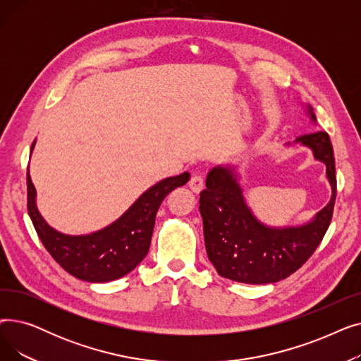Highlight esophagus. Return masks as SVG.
Wrapping results in <instances>:
<instances>
[{
    "instance_id": "1",
    "label": "esophagus",
    "mask_w": 361,
    "mask_h": 361,
    "mask_svg": "<svg viewBox=\"0 0 361 361\" xmlns=\"http://www.w3.org/2000/svg\"><path fill=\"white\" fill-rule=\"evenodd\" d=\"M188 187L192 188L193 193H200L202 188H203V178H202V176L195 174V176L190 178V181H188Z\"/></svg>"
}]
</instances>
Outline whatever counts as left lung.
I'll list each match as a JSON object with an SVG mask.
<instances>
[{
    "mask_svg": "<svg viewBox=\"0 0 361 361\" xmlns=\"http://www.w3.org/2000/svg\"><path fill=\"white\" fill-rule=\"evenodd\" d=\"M305 111L316 124L313 108L305 104ZM286 146L309 147L314 159L325 165L331 199L305 224L268 225L253 214L245 200L240 184V165L211 168L206 188L200 193L199 211L207 257L226 279L253 286L286 279L307 262L328 231L336 196L335 159L328 133L313 131Z\"/></svg>",
    "mask_w": 361,
    "mask_h": 361,
    "instance_id": "8db88e82",
    "label": "left lung"
}]
</instances>
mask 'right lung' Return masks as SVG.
<instances>
[{"mask_svg":"<svg viewBox=\"0 0 361 361\" xmlns=\"http://www.w3.org/2000/svg\"><path fill=\"white\" fill-rule=\"evenodd\" d=\"M35 143L36 140L32 143L30 155ZM188 178V173L164 178L149 187L105 228L70 235L52 228L41 215L36 206V188L27 169V212L45 249L64 271L86 282H109L131 272L146 257L162 200Z\"/></svg>","mask_w":361,"mask_h":361,"instance_id":"obj_1","label":"right lung"}]
</instances>
